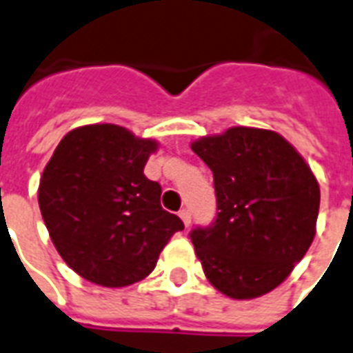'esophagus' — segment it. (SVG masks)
<instances>
[{
    "label": "esophagus",
    "mask_w": 353,
    "mask_h": 353,
    "mask_svg": "<svg viewBox=\"0 0 353 353\" xmlns=\"http://www.w3.org/2000/svg\"><path fill=\"white\" fill-rule=\"evenodd\" d=\"M179 218L183 220L185 227H190V221H192V216H190V210L188 209H183L179 210Z\"/></svg>",
    "instance_id": "obj_1"
}]
</instances>
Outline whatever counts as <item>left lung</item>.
I'll list each match as a JSON object with an SVG mask.
<instances>
[{
    "label": "left lung",
    "mask_w": 353,
    "mask_h": 353,
    "mask_svg": "<svg viewBox=\"0 0 353 353\" xmlns=\"http://www.w3.org/2000/svg\"><path fill=\"white\" fill-rule=\"evenodd\" d=\"M214 176L218 214L190 240L223 295L256 299L284 282L315 238L321 190L282 135L234 126L190 144Z\"/></svg>",
    "instance_id": "1"
}]
</instances>
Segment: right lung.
Listing matches in <instances>:
<instances>
[{"mask_svg": "<svg viewBox=\"0 0 353 353\" xmlns=\"http://www.w3.org/2000/svg\"><path fill=\"white\" fill-rule=\"evenodd\" d=\"M154 139L117 124L74 128L60 141L38 188L41 218L63 262L104 288L135 284L185 225L161 207L144 176Z\"/></svg>", "mask_w": 353, "mask_h": 353, "instance_id": "obj_1", "label": "right lung"}]
</instances>
